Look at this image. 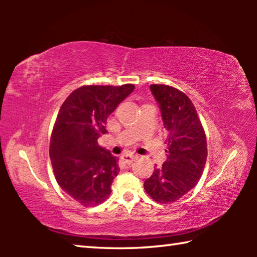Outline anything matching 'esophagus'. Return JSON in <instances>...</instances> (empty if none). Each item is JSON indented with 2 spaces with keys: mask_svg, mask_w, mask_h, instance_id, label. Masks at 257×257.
Returning a JSON list of instances; mask_svg holds the SVG:
<instances>
[{
  "mask_svg": "<svg viewBox=\"0 0 257 257\" xmlns=\"http://www.w3.org/2000/svg\"><path fill=\"white\" fill-rule=\"evenodd\" d=\"M136 159H137V155H134V154H123L122 156H121V160H122L123 162L127 164L133 163Z\"/></svg>",
  "mask_w": 257,
  "mask_h": 257,
  "instance_id": "esophagus-1",
  "label": "esophagus"
}]
</instances>
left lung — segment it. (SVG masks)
Returning <instances> with one entry per match:
<instances>
[{"mask_svg":"<svg viewBox=\"0 0 257 257\" xmlns=\"http://www.w3.org/2000/svg\"><path fill=\"white\" fill-rule=\"evenodd\" d=\"M162 116L168 149L162 167L144 182L146 193L159 203H172L194 188L207 159L206 137L188 96L165 85H151Z\"/></svg>","mask_w":257,"mask_h":257,"instance_id":"left-lung-1","label":"left lung"}]
</instances>
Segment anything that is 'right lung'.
Returning <instances> with one entry per match:
<instances>
[{"label":"right lung","mask_w":257,"mask_h":257,"mask_svg":"<svg viewBox=\"0 0 257 257\" xmlns=\"http://www.w3.org/2000/svg\"><path fill=\"white\" fill-rule=\"evenodd\" d=\"M122 86H84L69 95L52 132L50 158L61 188L84 206L105 201L118 176V158L98 145L106 120L134 92Z\"/></svg>","instance_id":"right-lung-1"}]
</instances>
